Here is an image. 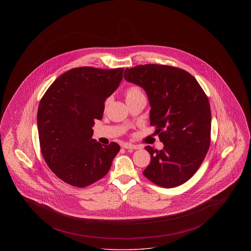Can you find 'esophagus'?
Here are the masks:
<instances>
[{
  "label": "esophagus",
  "instance_id": "esophagus-1",
  "mask_svg": "<svg viewBox=\"0 0 251 251\" xmlns=\"http://www.w3.org/2000/svg\"><path fill=\"white\" fill-rule=\"evenodd\" d=\"M123 148L126 149V150H138V149H140L139 146H137V145H132V144L130 143L124 144V145H123Z\"/></svg>",
  "mask_w": 251,
  "mask_h": 251
}]
</instances>
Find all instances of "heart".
Wrapping results in <instances>:
<instances>
[{
  "label": "heart",
  "instance_id": "heart-1",
  "mask_svg": "<svg viewBox=\"0 0 251 251\" xmlns=\"http://www.w3.org/2000/svg\"><path fill=\"white\" fill-rule=\"evenodd\" d=\"M138 96H143V93L140 91L139 88H137V87H135V86H132V87H130V88L127 89V91H126V93H125V99H126V100H129L130 99L138 97ZM107 103L108 100L105 102V105H106Z\"/></svg>",
  "mask_w": 251,
  "mask_h": 251
}]
</instances>
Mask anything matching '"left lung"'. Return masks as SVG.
<instances>
[{
  "label": "left lung",
  "instance_id": "1",
  "mask_svg": "<svg viewBox=\"0 0 251 251\" xmlns=\"http://www.w3.org/2000/svg\"><path fill=\"white\" fill-rule=\"evenodd\" d=\"M127 82L142 87L151 105V125L156 126L161 151L145 149L151 163L144 176L171 188L184 183L202 164L211 142V108L198 81L183 70L165 65L126 69Z\"/></svg>",
  "mask_w": 251,
  "mask_h": 251
}]
</instances>
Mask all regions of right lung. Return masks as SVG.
<instances>
[{"label": "right lung", "instance_id": "obj_1", "mask_svg": "<svg viewBox=\"0 0 251 251\" xmlns=\"http://www.w3.org/2000/svg\"><path fill=\"white\" fill-rule=\"evenodd\" d=\"M123 71L72 69L42 97L37 110L40 149L50 169L63 181L85 187L107 174L120 145L97 142L92 127L102 119L104 102L119 87Z\"/></svg>", "mask_w": 251, "mask_h": 251}]
</instances>
